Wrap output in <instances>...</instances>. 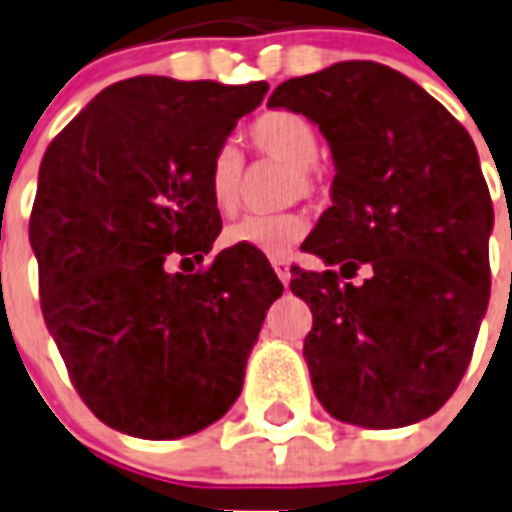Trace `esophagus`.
<instances>
[{
  "mask_svg": "<svg viewBox=\"0 0 512 512\" xmlns=\"http://www.w3.org/2000/svg\"><path fill=\"white\" fill-rule=\"evenodd\" d=\"M270 263H273V270H276V276L281 284L286 286L292 281V270H289V263H286V260H270Z\"/></svg>",
  "mask_w": 512,
  "mask_h": 512,
  "instance_id": "esophagus-1",
  "label": "esophagus"
}]
</instances>
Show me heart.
Instances as JSON below:
<instances>
[{"instance_id": "obj_1", "label": "heart", "mask_w": 512, "mask_h": 512, "mask_svg": "<svg viewBox=\"0 0 512 512\" xmlns=\"http://www.w3.org/2000/svg\"><path fill=\"white\" fill-rule=\"evenodd\" d=\"M247 139L255 152L270 160L292 165L294 194H313L321 184L318 157L321 136L318 128L299 112L268 110L252 120ZM207 191L220 215H234L242 205L244 194V157L231 144L215 152L207 170ZM307 234V218L302 213L247 215L226 228V247H249L268 257H284L297 247Z\"/></svg>"}]
</instances>
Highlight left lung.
Masks as SVG:
<instances>
[{
  "label": "left lung",
  "instance_id": "8db88e82",
  "mask_svg": "<svg viewBox=\"0 0 512 512\" xmlns=\"http://www.w3.org/2000/svg\"><path fill=\"white\" fill-rule=\"evenodd\" d=\"M268 107L318 123L336 165L334 205L302 244L328 268L292 278L313 310L302 352L315 397L365 429L429 418L458 389L489 305L492 199L473 139L378 62L284 81ZM360 264L372 278L342 285Z\"/></svg>",
  "mask_w": 512,
  "mask_h": 512
}]
</instances>
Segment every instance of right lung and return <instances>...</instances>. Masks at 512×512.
<instances>
[{
	"label": "right lung",
	"instance_id": "right-lung-1",
	"mask_svg": "<svg viewBox=\"0 0 512 512\" xmlns=\"http://www.w3.org/2000/svg\"><path fill=\"white\" fill-rule=\"evenodd\" d=\"M268 83L136 76L99 91L44 152L31 213L41 313L81 400L110 429L178 439L228 413L284 286L223 249L207 170ZM181 260V265H184Z\"/></svg>",
	"mask_w": 512,
	"mask_h": 512
}]
</instances>
